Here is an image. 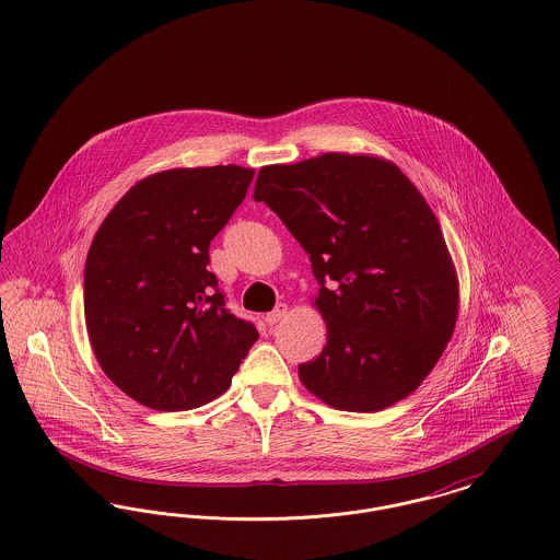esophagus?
<instances>
[{
    "label": "esophagus",
    "mask_w": 560,
    "mask_h": 560,
    "mask_svg": "<svg viewBox=\"0 0 560 560\" xmlns=\"http://www.w3.org/2000/svg\"><path fill=\"white\" fill-rule=\"evenodd\" d=\"M285 315H288V304H277L275 306V311L272 313H268L267 323L268 325H275V323H279L281 319H285Z\"/></svg>",
    "instance_id": "1"
}]
</instances>
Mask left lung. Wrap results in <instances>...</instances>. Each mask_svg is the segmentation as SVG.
<instances>
[{
    "instance_id": "obj_1",
    "label": "left lung",
    "mask_w": 560,
    "mask_h": 560,
    "mask_svg": "<svg viewBox=\"0 0 560 560\" xmlns=\"http://www.w3.org/2000/svg\"><path fill=\"white\" fill-rule=\"evenodd\" d=\"M265 201L311 258L327 327L304 388L334 409L382 411L409 397L452 340L459 281L422 192L393 161L323 153L265 165Z\"/></svg>"
}]
</instances>
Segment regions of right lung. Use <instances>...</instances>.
I'll return each instance as SVG.
<instances>
[{"instance_id":"1","label":"right lung","mask_w":560,"mask_h":560,"mask_svg":"<svg viewBox=\"0 0 560 560\" xmlns=\"http://www.w3.org/2000/svg\"><path fill=\"white\" fill-rule=\"evenodd\" d=\"M254 170L172 167L138 180L96 231L83 313L108 380L158 411L220 397L258 340L224 308L208 270L210 241L245 199Z\"/></svg>"}]
</instances>
